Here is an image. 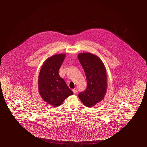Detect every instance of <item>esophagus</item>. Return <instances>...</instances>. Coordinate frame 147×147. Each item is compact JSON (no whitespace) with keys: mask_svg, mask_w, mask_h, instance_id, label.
Returning <instances> with one entry per match:
<instances>
[{"mask_svg":"<svg viewBox=\"0 0 147 147\" xmlns=\"http://www.w3.org/2000/svg\"><path fill=\"white\" fill-rule=\"evenodd\" d=\"M72 92H73V93H74V94H77V91L76 89H73L72 90Z\"/></svg>","mask_w":147,"mask_h":147,"instance_id":"34e87169","label":"esophagus"}]
</instances>
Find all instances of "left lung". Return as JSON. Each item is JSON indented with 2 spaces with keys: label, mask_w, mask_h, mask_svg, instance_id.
I'll list each match as a JSON object with an SVG mask.
<instances>
[{
  "label": "left lung",
  "mask_w": 147,
  "mask_h": 147,
  "mask_svg": "<svg viewBox=\"0 0 147 147\" xmlns=\"http://www.w3.org/2000/svg\"><path fill=\"white\" fill-rule=\"evenodd\" d=\"M78 57L86 74L87 88L79 98L87 107H93L104 98L107 88V76L104 64L98 56L81 53Z\"/></svg>",
  "instance_id": "8db88e82"
}]
</instances>
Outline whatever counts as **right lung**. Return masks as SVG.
Segmentation results:
<instances>
[{"instance_id":"add662e5","label":"right lung","mask_w":147,"mask_h":147,"mask_svg":"<svg viewBox=\"0 0 147 147\" xmlns=\"http://www.w3.org/2000/svg\"><path fill=\"white\" fill-rule=\"evenodd\" d=\"M64 53L55 54L45 60L38 76V90L43 100L54 107L61 105L73 94L65 81L59 74V70L65 58Z\"/></svg>"}]
</instances>
